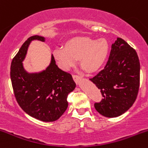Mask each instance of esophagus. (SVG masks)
I'll list each match as a JSON object with an SVG mask.
<instances>
[{
    "mask_svg": "<svg viewBox=\"0 0 148 148\" xmlns=\"http://www.w3.org/2000/svg\"><path fill=\"white\" fill-rule=\"evenodd\" d=\"M73 79H74V80L75 81V82L78 83V82L82 79V77H79V76L78 75H73Z\"/></svg>",
    "mask_w": 148,
    "mask_h": 148,
    "instance_id": "1",
    "label": "esophagus"
}]
</instances>
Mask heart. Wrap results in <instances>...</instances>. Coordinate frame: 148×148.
<instances>
[{
	"instance_id": "1",
	"label": "heart",
	"mask_w": 148,
	"mask_h": 148,
	"mask_svg": "<svg viewBox=\"0 0 148 148\" xmlns=\"http://www.w3.org/2000/svg\"><path fill=\"white\" fill-rule=\"evenodd\" d=\"M109 52V44L105 38L96 40L88 36H76L69 39L65 47L55 48L53 55L59 66L65 71L69 70L79 60L81 67L89 73L101 68Z\"/></svg>"
}]
</instances>
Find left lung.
Instances as JSON below:
<instances>
[{"label": "left lung", "instance_id": "obj_1", "mask_svg": "<svg viewBox=\"0 0 148 148\" xmlns=\"http://www.w3.org/2000/svg\"><path fill=\"white\" fill-rule=\"evenodd\" d=\"M140 64L138 55L126 41L118 38L112 45L107 65L90 79L101 90L103 99L95 103L101 115L116 118L133 105L139 87Z\"/></svg>", "mask_w": 148, "mask_h": 148}]
</instances>
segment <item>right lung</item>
Listing matches in <instances>:
<instances>
[{"instance_id":"add662e5","label":"right lung","mask_w":148,"mask_h":148,"mask_svg":"<svg viewBox=\"0 0 148 148\" xmlns=\"http://www.w3.org/2000/svg\"><path fill=\"white\" fill-rule=\"evenodd\" d=\"M45 42V38L33 36L27 38L13 58L11 64V80L16 101L33 118L44 122H53L67 109V96L76 88L70 74L59 69L52 54L46 69L28 72L23 61L33 41Z\"/></svg>"}]
</instances>
